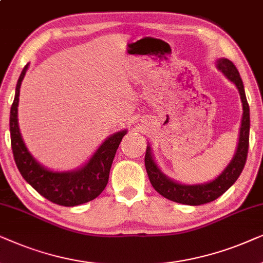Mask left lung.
I'll use <instances>...</instances> for the list:
<instances>
[{"label": "left lung", "instance_id": "obj_1", "mask_svg": "<svg viewBox=\"0 0 263 263\" xmlns=\"http://www.w3.org/2000/svg\"><path fill=\"white\" fill-rule=\"evenodd\" d=\"M218 68L231 82L236 84L238 91H239L241 103H243V118H241L239 142H238L236 155H234L233 160L231 161V163L226 167L222 174H220L212 183L203 185H181L168 179L166 176H163L160 172V170L154 162L152 154H150V148L148 146L144 162L150 183L160 195L173 202L190 205H199L215 201L216 198L225 194L232 186L234 181L239 178L244 166H246L248 149H249L250 114L244 85L243 82H241L239 72H238L232 61L227 60V59H221L218 62Z\"/></svg>", "mask_w": 263, "mask_h": 263}]
</instances>
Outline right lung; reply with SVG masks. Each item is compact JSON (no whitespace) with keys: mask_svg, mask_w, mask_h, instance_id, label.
<instances>
[{"mask_svg":"<svg viewBox=\"0 0 263 263\" xmlns=\"http://www.w3.org/2000/svg\"><path fill=\"white\" fill-rule=\"evenodd\" d=\"M27 64L17 79L15 97L10 108V143L14 161L24 179L38 194L52 203L64 207H74L96 198L107 186L109 171L113 163L115 153L119 148L126 131L110 136L97 149L89 162L76 172L56 173L45 170L27 152L17 126V103H19L20 85L25 77Z\"/></svg>","mask_w":263,"mask_h":263,"instance_id":"1","label":"right lung"}]
</instances>
